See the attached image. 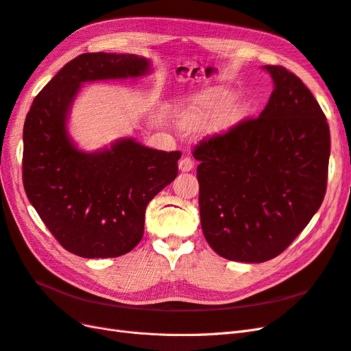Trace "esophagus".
Masks as SVG:
<instances>
[{"mask_svg": "<svg viewBox=\"0 0 351 351\" xmlns=\"http://www.w3.org/2000/svg\"><path fill=\"white\" fill-rule=\"evenodd\" d=\"M193 167H195V162H193L192 159H190L189 156H184V158L180 159V162H178V168H180V171H183V173H189V171H192Z\"/></svg>", "mask_w": 351, "mask_h": 351, "instance_id": "34e87169", "label": "esophagus"}]
</instances>
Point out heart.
Segmentation results:
<instances>
[{
    "mask_svg": "<svg viewBox=\"0 0 351 351\" xmlns=\"http://www.w3.org/2000/svg\"><path fill=\"white\" fill-rule=\"evenodd\" d=\"M234 98L236 93L227 88H210L197 93L180 105L178 123L190 132L205 129L212 121H215L217 130L230 129L250 111L247 101H234Z\"/></svg>",
    "mask_w": 351,
    "mask_h": 351,
    "instance_id": "b5f03b06",
    "label": "heart"
}]
</instances>
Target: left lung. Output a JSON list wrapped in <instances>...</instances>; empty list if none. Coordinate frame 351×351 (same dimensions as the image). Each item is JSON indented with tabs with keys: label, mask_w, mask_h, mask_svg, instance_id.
Segmentation results:
<instances>
[{
	"label": "left lung",
	"mask_w": 351,
	"mask_h": 351,
	"mask_svg": "<svg viewBox=\"0 0 351 351\" xmlns=\"http://www.w3.org/2000/svg\"><path fill=\"white\" fill-rule=\"evenodd\" d=\"M258 119L196 145L200 226L228 261L278 256L309 224L326 192L329 127L304 83L281 66Z\"/></svg>",
	"instance_id": "obj_1"
}]
</instances>
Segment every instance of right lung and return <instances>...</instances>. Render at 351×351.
I'll return each instance as SVG.
<instances>
[{"mask_svg":"<svg viewBox=\"0 0 351 351\" xmlns=\"http://www.w3.org/2000/svg\"><path fill=\"white\" fill-rule=\"evenodd\" d=\"M151 61L88 52L62 67L32 104L23 127V186L58 243L82 258H117L143 237L149 202L177 177L178 151L151 149L133 137L80 151L67 130L82 84L136 79Z\"/></svg>","mask_w":351,"mask_h":351,"instance_id":"1","label":"right lung"}]
</instances>
